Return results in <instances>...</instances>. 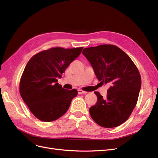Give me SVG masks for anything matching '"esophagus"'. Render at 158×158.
I'll return each mask as SVG.
<instances>
[{
    "label": "esophagus",
    "instance_id": "esophagus-1",
    "mask_svg": "<svg viewBox=\"0 0 158 158\" xmlns=\"http://www.w3.org/2000/svg\"><path fill=\"white\" fill-rule=\"evenodd\" d=\"M78 94H86L87 92H84V91L79 89H78Z\"/></svg>",
    "mask_w": 158,
    "mask_h": 158
}]
</instances>
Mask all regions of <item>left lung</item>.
<instances>
[{"instance_id":"left-lung-1","label":"left lung","mask_w":158,"mask_h":158,"mask_svg":"<svg viewBox=\"0 0 158 158\" xmlns=\"http://www.w3.org/2000/svg\"><path fill=\"white\" fill-rule=\"evenodd\" d=\"M82 53L103 84H109L106 98L98 92L90 115L99 126L116 127L125 122L135 107L141 88V77L131 59L118 47L101 45L85 48Z\"/></svg>"}]
</instances>
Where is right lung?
<instances>
[{
  "label": "right lung",
  "mask_w": 158,
  "mask_h": 158,
  "mask_svg": "<svg viewBox=\"0 0 158 158\" xmlns=\"http://www.w3.org/2000/svg\"><path fill=\"white\" fill-rule=\"evenodd\" d=\"M83 47H55L32 56L23 70L20 93L35 117L44 122L56 120L67 111L77 90L66 89L57 82Z\"/></svg>",
  "instance_id": "add662e5"
}]
</instances>
